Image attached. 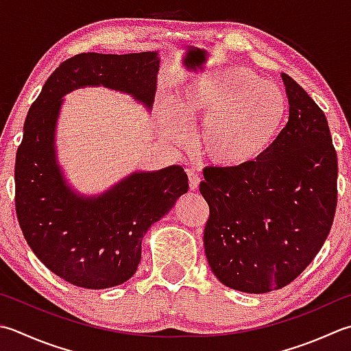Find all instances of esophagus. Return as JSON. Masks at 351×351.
I'll list each match as a JSON object with an SVG mask.
<instances>
[{"mask_svg":"<svg viewBox=\"0 0 351 351\" xmlns=\"http://www.w3.org/2000/svg\"><path fill=\"white\" fill-rule=\"evenodd\" d=\"M187 175H189V184H190V190L196 191L199 189V182H201V176L196 170L193 169H187Z\"/></svg>","mask_w":351,"mask_h":351,"instance_id":"34e87169","label":"esophagus"}]
</instances>
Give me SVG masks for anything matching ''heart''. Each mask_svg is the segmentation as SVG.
I'll list each match as a JSON object with an SVG mask.
<instances>
[{
	"instance_id": "1",
	"label": "heart",
	"mask_w": 351,
	"mask_h": 351,
	"mask_svg": "<svg viewBox=\"0 0 351 351\" xmlns=\"http://www.w3.org/2000/svg\"><path fill=\"white\" fill-rule=\"evenodd\" d=\"M170 135L202 120L195 138L199 155L213 166L240 169L269 152L287 119L281 89L248 66H225L187 82L173 97Z\"/></svg>"
}]
</instances>
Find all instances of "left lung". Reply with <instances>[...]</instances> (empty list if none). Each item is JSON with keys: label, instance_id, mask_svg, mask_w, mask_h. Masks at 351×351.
Masks as SVG:
<instances>
[{"label": "left lung", "instance_id": "1", "mask_svg": "<svg viewBox=\"0 0 351 351\" xmlns=\"http://www.w3.org/2000/svg\"><path fill=\"white\" fill-rule=\"evenodd\" d=\"M289 121L262 160L208 167L199 191L210 217L204 246L222 285L246 293L281 289L303 272L330 232L338 158L324 112L281 74Z\"/></svg>", "mask_w": 351, "mask_h": 351}]
</instances>
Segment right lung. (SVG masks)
<instances>
[{
	"instance_id": "right-lung-1",
	"label": "right lung",
	"mask_w": 351,
	"mask_h": 351,
	"mask_svg": "<svg viewBox=\"0 0 351 351\" xmlns=\"http://www.w3.org/2000/svg\"><path fill=\"white\" fill-rule=\"evenodd\" d=\"M158 51L82 53L48 77L24 123L15 162L16 216L27 243L48 269L74 286L108 289L134 276L150 226L189 191L181 166L136 170L99 195L74 190L60 169L58 120L64 95L105 86L152 111Z\"/></svg>"
}]
</instances>
